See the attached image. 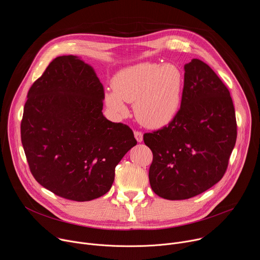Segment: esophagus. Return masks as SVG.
<instances>
[{
	"label": "esophagus",
	"instance_id": "1",
	"mask_svg": "<svg viewBox=\"0 0 260 260\" xmlns=\"http://www.w3.org/2000/svg\"><path fill=\"white\" fill-rule=\"evenodd\" d=\"M134 137H135V139L137 141V143H142L143 139H144L143 133L139 132V131H134Z\"/></svg>",
	"mask_w": 260,
	"mask_h": 260
}]
</instances>
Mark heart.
Instances as JSON below:
<instances>
[{"label":"heart","instance_id":"1","mask_svg":"<svg viewBox=\"0 0 260 260\" xmlns=\"http://www.w3.org/2000/svg\"><path fill=\"white\" fill-rule=\"evenodd\" d=\"M184 76L173 63L142 62L118 71L111 80L113 91H105L106 107L116 116H125V104L134 103L137 121L150 129L169 125L181 107Z\"/></svg>","mask_w":260,"mask_h":260}]
</instances>
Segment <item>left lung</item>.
Instances as JSON below:
<instances>
[{"label":"left lung","mask_w":260,"mask_h":260,"mask_svg":"<svg viewBox=\"0 0 260 260\" xmlns=\"http://www.w3.org/2000/svg\"><path fill=\"white\" fill-rule=\"evenodd\" d=\"M181 107L168 127L144 135L153 153L149 180L168 200L202 193L224 176L236 142L230 92L203 61L184 66Z\"/></svg>","instance_id":"left-lung-1"}]
</instances>
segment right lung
<instances>
[{"label":"right lung","mask_w":260,"mask_h":260,"mask_svg":"<svg viewBox=\"0 0 260 260\" xmlns=\"http://www.w3.org/2000/svg\"><path fill=\"white\" fill-rule=\"evenodd\" d=\"M27 98L21 135L35 180L73 201L105 194L137 142L128 126L103 115L104 88L93 68L78 56L57 57Z\"/></svg>","instance_id":"1"}]
</instances>
